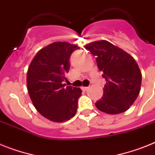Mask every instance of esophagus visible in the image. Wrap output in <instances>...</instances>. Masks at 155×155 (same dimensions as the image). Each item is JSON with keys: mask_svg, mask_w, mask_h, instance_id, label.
Returning a JSON list of instances; mask_svg holds the SVG:
<instances>
[{"mask_svg": "<svg viewBox=\"0 0 155 155\" xmlns=\"http://www.w3.org/2000/svg\"><path fill=\"white\" fill-rule=\"evenodd\" d=\"M81 89H82L84 92H86V91L88 90V87H81Z\"/></svg>", "mask_w": 155, "mask_h": 155, "instance_id": "esophagus-1", "label": "esophagus"}]
</instances>
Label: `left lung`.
<instances>
[{"label":"left lung","instance_id":"obj_1","mask_svg":"<svg viewBox=\"0 0 155 155\" xmlns=\"http://www.w3.org/2000/svg\"><path fill=\"white\" fill-rule=\"evenodd\" d=\"M85 48L97 57L106 80L103 97L95 104L97 108L109 114L129 109L138 97L142 84V73L134 58L104 40L91 42Z\"/></svg>","mask_w":155,"mask_h":155}]
</instances>
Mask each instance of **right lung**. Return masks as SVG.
<instances>
[{"mask_svg": "<svg viewBox=\"0 0 155 155\" xmlns=\"http://www.w3.org/2000/svg\"><path fill=\"white\" fill-rule=\"evenodd\" d=\"M80 47L68 42H54L40 50L27 71V89L33 104L44 117L63 122L74 117L79 87L66 86V74L70 69L71 54Z\"/></svg>", "mask_w": 155, "mask_h": 155, "instance_id": "obj_1", "label": "right lung"}]
</instances>
